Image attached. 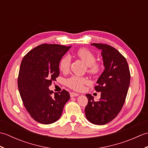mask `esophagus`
I'll use <instances>...</instances> for the list:
<instances>
[{"label":"esophagus","mask_w":148,"mask_h":148,"mask_svg":"<svg viewBox=\"0 0 148 148\" xmlns=\"http://www.w3.org/2000/svg\"><path fill=\"white\" fill-rule=\"evenodd\" d=\"M70 95L71 97H77L79 95V94H78L77 93H74V92H71L70 93Z\"/></svg>","instance_id":"obj_1"}]
</instances>
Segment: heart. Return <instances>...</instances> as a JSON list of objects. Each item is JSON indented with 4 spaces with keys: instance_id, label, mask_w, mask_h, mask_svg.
<instances>
[{
    "instance_id": "obj_1",
    "label": "heart",
    "mask_w": 148,
    "mask_h": 148,
    "mask_svg": "<svg viewBox=\"0 0 148 148\" xmlns=\"http://www.w3.org/2000/svg\"><path fill=\"white\" fill-rule=\"evenodd\" d=\"M77 56L87 66L88 72L92 74H96L100 71L101 65L95 62V55L86 48H81L77 51ZM71 58L69 56L63 57L59 64V67L62 72H67L70 67ZM67 85L74 90L81 91L84 88V84H89L87 78L76 76H72L66 81Z\"/></svg>"
}]
</instances>
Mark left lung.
Here are the masks:
<instances>
[{
    "label": "left lung",
    "mask_w": 148,
    "mask_h": 148,
    "mask_svg": "<svg viewBox=\"0 0 148 148\" xmlns=\"http://www.w3.org/2000/svg\"><path fill=\"white\" fill-rule=\"evenodd\" d=\"M101 51L104 71L97 81L95 89L101 92L100 99L94 101L86 94V118L90 123L102 125L114 119L123 106L130 86V74L126 59L118 50L103 44L91 45Z\"/></svg>",
    "instance_id": "1"
}]
</instances>
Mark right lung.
Instances as JSON below:
<instances>
[{
  "label": "right lung",
  "instance_id": "add662e5",
  "mask_svg": "<svg viewBox=\"0 0 148 148\" xmlns=\"http://www.w3.org/2000/svg\"><path fill=\"white\" fill-rule=\"evenodd\" d=\"M71 46L43 44L30 50L22 60L18 86L25 108L34 120L48 125L61 117L70 99L65 90L55 93L49 89L60 74L59 64Z\"/></svg>",
  "mask_w": 148,
  "mask_h": 148
}]
</instances>
